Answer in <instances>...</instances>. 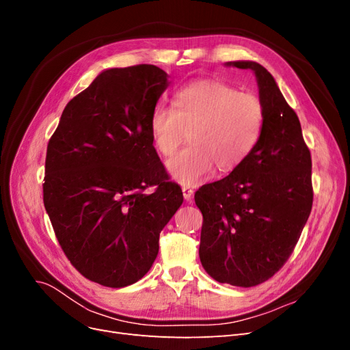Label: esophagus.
<instances>
[{"label": "esophagus", "instance_id": "obj_1", "mask_svg": "<svg viewBox=\"0 0 350 350\" xmlns=\"http://www.w3.org/2000/svg\"><path fill=\"white\" fill-rule=\"evenodd\" d=\"M183 196H184V198L187 200V201H189L193 198V196H194V191H193V188H189V187H183Z\"/></svg>", "mask_w": 350, "mask_h": 350}]
</instances>
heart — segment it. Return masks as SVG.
<instances>
[{
    "label": "heart",
    "mask_w": 350,
    "mask_h": 350,
    "mask_svg": "<svg viewBox=\"0 0 350 350\" xmlns=\"http://www.w3.org/2000/svg\"><path fill=\"white\" fill-rule=\"evenodd\" d=\"M266 112L252 93H241L224 81L203 80L179 89L172 107L157 105L149 130L157 152L171 156L188 135L189 144L167 161L171 176L197 185L216 171L237 169L257 146Z\"/></svg>",
    "instance_id": "1"
}]
</instances>
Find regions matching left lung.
<instances>
[{
	"instance_id": "left-lung-1",
	"label": "left lung",
	"mask_w": 350,
	"mask_h": 350,
	"mask_svg": "<svg viewBox=\"0 0 350 350\" xmlns=\"http://www.w3.org/2000/svg\"><path fill=\"white\" fill-rule=\"evenodd\" d=\"M228 66L256 74L266 120L245 161L196 193L203 215L198 254L215 280L251 288L283 267L301 237L312 208V163L298 115L271 74L254 61Z\"/></svg>"
}]
</instances>
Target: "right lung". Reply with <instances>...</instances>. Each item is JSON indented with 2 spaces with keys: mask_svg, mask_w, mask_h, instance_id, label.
<instances>
[{
  "mask_svg": "<svg viewBox=\"0 0 350 350\" xmlns=\"http://www.w3.org/2000/svg\"><path fill=\"white\" fill-rule=\"evenodd\" d=\"M166 88L156 66L105 70L67 103L48 143L44 204L55 237L84 278L108 288L150 270L161 230L184 201L149 130Z\"/></svg>",
  "mask_w": 350,
  "mask_h": 350,
  "instance_id": "obj_1",
  "label": "right lung"
}]
</instances>
